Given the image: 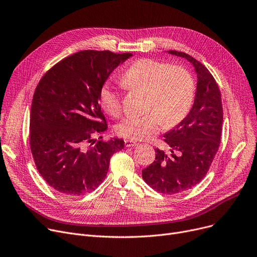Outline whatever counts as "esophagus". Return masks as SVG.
<instances>
[{
    "instance_id": "1",
    "label": "esophagus",
    "mask_w": 257,
    "mask_h": 257,
    "mask_svg": "<svg viewBox=\"0 0 257 257\" xmlns=\"http://www.w3.org/2000/svg\"><path fill=\"white\" fill-rule=\"evenodd\" d=\"M139 144L137 143V142H134V141H131V140H125V146L126 147H136V146H138Z\"/></svg>"
}]
</instances>
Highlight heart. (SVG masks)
<instances>
[{
    "label": "heart",
    "mask_w": 257,
    "mask_h": 257,
    "mask_svg": "<svg viewBox=\"0 0 257 257\" xmlns=\"http://www.w3.org/2000/svg\"><path fill=\"white\" fill-rule=\"evenodd\" d=\"M121 84L131 91L146 93L143 115H130L115 126L119 137L141 141L156 134L163 126L172 128L187 116L195 99V80L183 65L143 58L121 76ZM103 110L116 117L121 113L120 93L110 84L99 92Z\"/></svg>",
    "instance_id": "1"
}]
</instances>
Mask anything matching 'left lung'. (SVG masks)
I'll use <instances>...</instances> for the list:
<instances>
[{
	"label": "left lung",
	"mask_w": 257,
	"mask_h": 257,
	"mask_svg": "<svg viewBox=\"0 0 257 257\" xmlns=\"http://www.w3.org/2000/svg\"><path fill=\"white\" fill-rule=\"evenodd\" d=\"M169 53L194 65L198 78L195 102L181 123L165 134L171 153L156 149L154 163L143 170L142 176L156 192L175 195L206 176L220 147L223 107L219 86L206 67L186 53Z\"/></svg>",
	"instance_id": "left-lung-1"
}]
</instances>
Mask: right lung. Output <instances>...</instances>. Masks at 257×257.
Instances as JSON below:
<instances>
[{
    "label": "right lung",
    "instance_id": "1",
    "mask_svg": "<svg viewBox=\"0 0 257 257\" xmlns=\"http://www.w3.org/2000/svg\"><path fill=\"white\" fill-rule=\"evenodd\" d=\"M131 53L85 50L56 63L35 88L30 111V148L37 171L67 196L90 193L102 183L110 157L124 141H96L107 129L99 92ZM102 139V137H100Z\"/></svg>",
    "mask_w": 257,
    "mask_h": 257
}]
</instances>
